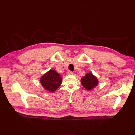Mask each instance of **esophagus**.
<instances>
[{"label":"esophagus","instance_id":"esophagus-1","mask_svg":"<svg viewBox=\"0 0 135 135\" xmlns=\"http://www.w3.org/2000/svg\"><path fill=\"white\" fill-rule=\"evenodd\" d=\"M68 74H69V75H73V72H72L71 71H68Z\"/></svg>","mask_w":135,"mask_h":135}]
</instances>
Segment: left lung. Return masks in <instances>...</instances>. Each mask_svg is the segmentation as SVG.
Instances as JSON below:
<instances>
[{
	"instance_id": "obj_1",
	"label": "left lung",
	"mask_w": 135,
	"mask_h": 135,
	"mask_svg": "<svg viewBox=\"0 0 135 135\" xmlns=\"http://www.w3.org/2000/svg\"><path fill=\"white\" fill-rule=\"evenodd\" d=\"M98 83L99 81L97 78L90 73H87L81 79V84L88 91L92 90L94 87L97 86Z\"/></svg>"
}]
</instances>
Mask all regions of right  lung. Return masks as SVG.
Returning a JSON list of instances; mask_svg holds the SVG:
<instances>
[{
  "mask_svg": "<svg viewBox=\"0 0 135 135\" xmlns=\"http://www.w3.org/2000/svg\"><path fill=\"white\" fill-rule=\"evenodd\" d=\"M62 78L57 72L50 70L40 78V81L44 88L50 92H55L62 83Z\"/></svg>",
  "mask_w": 135,
  "mask_h": 135,
  "instance_id": "add662e5",
  "label": "right lung"
}]
</instances>
